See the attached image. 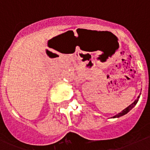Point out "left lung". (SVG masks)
<instances>
[{
  "instance_id": "8db88e82",
  "label": "left lung",
  "mask_w": 150,
  "mask_h": 150,
  "mask_svg": "<svg viewBox=\"0 0 150 150\" xmlns=\"http://www.w3.org/2000/svg\"><path fill=\"white\" fill-rule=\"evenodd\" d=\"M140 95H141V94H139V96H138V97H137V99H136V100L134 101V102H133V103L131 104V105H129V106H128V107H126V108H125V110H122V111L121 112L118 113V114H117V115H115L114 117H112L113 118H115V117H121V116L127 114V113H128V112H129L130 110H131V109H132V108H134V106H135L136 104H137V102H138V101H139V97H140Z\"/></svg>"
}]
</instances>
